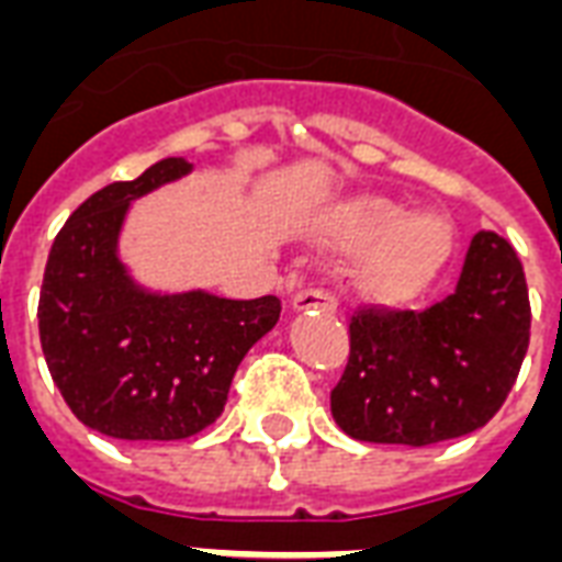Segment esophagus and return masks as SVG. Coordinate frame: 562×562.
I'll return each instance as SVG.
<instances>
[{
    "instance_id": "esophagus-1",
    "label": "esophagus",
    "mask_w": 562,
    "mask_h": 562,
    "mask_svg": "<svg viewBox=\"0 0 562 562\" xmlns=\"http://www.w3.org/2000/svg\"><path fill=\"white\" fill-rule=\"evenodd\" d=\"M336 297L329 294L327 289L321 285H300L294 294H291V310L306 312V310H324V312H336Z\"/></svg>"
}]
</instances>
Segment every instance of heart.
I'll return each instance as SVG.
<instances>
[{"label": "heart", "instance_id": "1", "mask_svg": "<svg viewBox=\"0 0 562 562\" xmlns=\"http://www.w3.org/2000/svg\"><path fill=\"white\" fill-rule=\"evenodd\" d=\"M336 241L350 252H368L362 285L371 297L404 303L422 294L453 250V229L439 214H415L392 200H362L341 214Z\"/></svg>", "mask_w": 562, "mask_h": 562}]
</instances>
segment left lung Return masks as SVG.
Wrapping results in <instances>:
<instances>
[{"label": "left lung", "instance_id": "8db88e82", "mask_svg": "<svg viewBox=\"0 0 562 562\" xmlns=\"http://www.w3.org/2000/svg\"><path fill=\"white\" fill-rule=\"evenodd\" d=\"M530 341L528 282L501 235L471 238L457 289L422 312L359 306L333 418L359 442L424 445L498 413Z\"/></svg>", "mask_w": 562, "mask_h": 562}]
</instances>
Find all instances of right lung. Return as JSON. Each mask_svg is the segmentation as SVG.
Here are the masks:
<instances>
[{"label": "right lung", "mask_w": 562, "mask_h": 562, "mask_svg": "<svg viewBox=\"0 0 562 562\" xmlns=\"http://www.w3.org/2000/svg\"><path fill=\"white\" fill-rule=\"evenodd\" d=\"M186 173V158H161L132 182L105 186L67 217L46 259L43 357L72 415L111 439L200 434L224 413L244 353L280 321L273 294H156L128 277L117 259L128 203Z\"/></svg>", "instance_id": "1"}]
</instances>
